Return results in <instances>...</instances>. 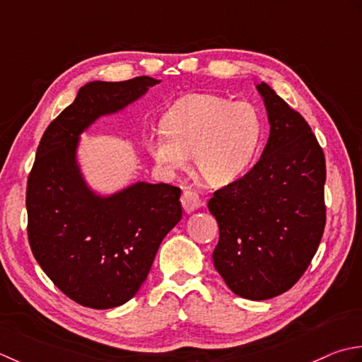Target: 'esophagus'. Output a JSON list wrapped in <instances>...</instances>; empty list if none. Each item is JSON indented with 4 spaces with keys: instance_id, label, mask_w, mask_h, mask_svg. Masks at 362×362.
<instances>
[{
    "instance_id": "34e87169",
    "label": "esophagus",
    "mask_w": 362,
    "mask_h": 362,
    "mask_svg": "<svg viewBox=\"0 0 362 362\" xmlns=\"http://www.w3.org/2000/svg\"><path fill=\"white\" fill-rule=\"evenodd\" d=\"M181 204H182V209L187 214H190L200 208L203 202L200 200V197H198L194 190H184L181 195Z\"/></svg>"
}]
</instances>
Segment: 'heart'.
<instances>
[{
    "label": "heart",
    "mask_w": 362,
    "mask_h": 362,
    "mask_svg": "<svg viewBox=\"0 0 362 362\" xmlns=\"http://www.w3.org/2000/svg\"><path fill=\"white\" fill-rule=\"evenodd\" d=\"M261 139L262 119L252 103L194 93L176 103L162 119V131L146 134L144 144L167 172L186 167L192 154L206 182L225 184L250 167Z\"/></svg>",
    "instance_id": "obj_1"
}]
</instances>
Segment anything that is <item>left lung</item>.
I'll return each instance as SVG.
<instances>
[{"label": "left lung", "mask_w": 362, "mask_h": 362, "mask_svg": "<svg viewBox=\"0 0 362 362\" xmlns=\"http://www.w3.org/2000/svg\"><path fill=\"white\" fill-rule=\"evenodd\" d=\"M256 88L269 115L267 144L242 178L214 192L208 208L220 231L214 267L235 295L267 300L289 291L319 248L327 168L303 117L269 84Z\"/></svg>", "instance_id": "1"}]
</instances>
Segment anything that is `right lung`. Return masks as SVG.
I'll return each instance as SVG.
<instances>
[{"instance_id":"add662e5","label":"right lung","mask_w":362,"mask_h":362,"mask_svg":"<svg viewBox=\"0 0 362 362\" xmlns=\"http://www.w3.org/2000/svg\"><path fill=\"white\" fill-rule=\"evenodd\" d=\"M158 83L148 76L87 83L37 146L26 187L29 245L51 281L86 308L109 309L134 297L162 239L182 217L178 187L140 181L98 195L76 159L79 136L95 120Z\"/></svg>"}]
</instances>
